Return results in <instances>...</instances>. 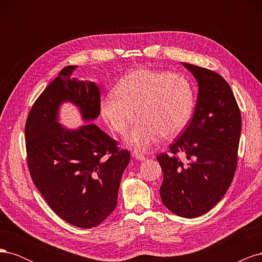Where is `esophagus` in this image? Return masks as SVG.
Segmentation results:
<instances>
[{
	"label": "esophagus",
	"mask_w": 262,
	"mask_h": 262,
	"mask_svg": "<svg viewBox=\"0 0 262 262\" xmlns=\"http://www.w3.org/2000/svg\"><path fill=\"white\" fill-rule=\"evenodd\" d=\"M132 157H134L138 161H145V158H146L143 154H141L139 152H132Z\"/></svg>",
	"instance_id": "1"
}]
</instances>
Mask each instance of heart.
<instances>
[{"label": "heart", "mask_w": 262, "mask_h": 262, "mask_svg": "<svg viewBox=\"0 0 262 262\" xmlns=\"http://www.w3.org/2000/svg\"><path fill=\"white\" fill-rule=\"evenodd\" d=\"M194 107L191 83L184 75L138 69L124 75L100 101V113L114 131L124 133L125 142L146 149L165 138L176 137L185 129Z\"/></svg>", "instance_id": "heart-1"}]
</instances>
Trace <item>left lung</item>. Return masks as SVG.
<instances>
[{"instance_id": "8db88e82", "label": "left lung", "mask_w": 262, "mask_h": 262, "mask_svg": "<svg viewBox=\"0 0 262 262\" xmlns=\"http://www.w3.org/2000/svg\"><path fill=\"white\" fill-rule=\"evenodd\" d=\"M199 86L193 117L157 161L163 170L160 193L178 216L193 219L209 212L231 186L238 152L242 116L228 83L211 70L182 63ZM177 152H184L181 160Z\"/></svg>"}]
</instances>
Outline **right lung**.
Masks as SVG:
<instances>
[{"instance_id": "add662e5", "label": "right lung", "mask_w": 262, "mask_h": 262, "mask_svg": "<svg viewBox=\"0 0 262 262\" xmlns=\"http://www.w3.org/2000/svg\"><path fill=\"white\" fill-rule=\"evenodd\" d=\"M76 66L62 69L28 114L27 163L35 186L52 211L76 227L99 225L117 205L130 153L96 124L67 129L58 122L64 101L78 107L83 120L100 113V91L94 82L71 78Z\"/></svg>"}]
</instances>
